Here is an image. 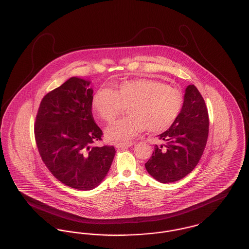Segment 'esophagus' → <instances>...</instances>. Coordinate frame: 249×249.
<instances>
[{"instance_id":"obj_1","label":"esophagus","mask_w":249,"mask_h":249,"mask_svg":"<svg viewBox=\"0 0 249 249\" xmlns=\"http://www.w3.org/2000/svg\"><path fill=\"white\" fill-rule=\"evenodd\" d=\"M133 144V142H117L116 143V147H129V146H131Z\"/></svg>"}]
</instances>
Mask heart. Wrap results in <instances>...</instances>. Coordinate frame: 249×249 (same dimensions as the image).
Wrapping results in <instances>:
<instances>
[{
    "label": "heart",
    "mask_w": 249,
    "mask_h": 249,
    "mask_svg": "<svg viewBox=\"0 0 249 249\" xmlns=\"http://www.w3.org/2000/svg\"><path fill=\"white\" fill-rule=\"evenodd\" d=\"M184 95L166 84L136 79L115 86L114 90L100 89L92 98L96 114L112 124L128 108L129 117L107 130V137L114 142H126L144 128L151 132L167 130L178 119L184 106Z\"/></svg>",
    "instance_id": "b5f03b06"
}]
</instances>
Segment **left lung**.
Wrapping results in <instances>:
<instances>
[{
  "label": "left lung",
  "mask_w": 249,
  "mask_h": 249,
  "mask_svg": "<svg viewBox=\"0 0 249 249\" xmlns=\"http://www.w3.org/2000/svg\"><path fill=\"white\" fill-rule=\"evenodd\" d=\"M182 111L169 130L159 135L166 144L155 145L144 164L150 176L160 183L176 182L197 166L203 154L209 132L205 102L194 85L186 89Z\"/></svg>",
  "instance_id": "1"
}]
</instances>
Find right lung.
I'll return each mask as SVG.
<instances>
[{
  "label": "right lung",
  "instance_id": "1",
  "mask_svg": "<svg viewBox=\"0 0 249 249\" xmlns=\"http://www.w3.org/2000/svg\"><path fill=\"white\" fill-rule=\"evenodd\" d=\"M89 81L71 77L42 99L35 137L39 154L53 177L79 190L96 188L106 178L116 154L113 145L96 146L103 130L91 112Z\"/></svg>",
  "mask_w": 249,
  "mask_h": 249
}]
</instances>
